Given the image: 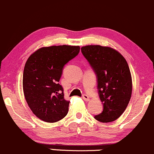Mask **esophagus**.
I'll return each instance as SVG.
<instances>
[{
    "label": "esophagus",
    "mask_w": 154,
    "mask_h": 154,
    "mask_svg": "<svg viewBox=\"0 0 154 154\" xmlns=\"http://www.w3.org/2000/svg\"><path fill=\"white\" fill-rule=\"evenodd\" d=\"M82 97H83V99L85 100V101H89V95H87V94H83Z\"/></svg>",
    "instance_id": "1"
}]
</instances>
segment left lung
Masks as SVG:
<instances>
[{"mask_svg":"<svg viewBox=\"0 0 154 154\" xmlns=\"http://www.w3.org/2000/svg\"><path fill=\"white\" fill-rule=\"evenodd\" d=\"M82 53L96 75L102 113L94 119L104 123L116 120L132 95V77L127 61L115 49L99 45L83 46Z\"/></svg>","mask_w":154,"mask_h":154,"instance_id":"8db88e82","label":"left lung"}]
</instances>
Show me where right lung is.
I'll return each instance as SVG.
<instances>
[{
	"label": "right lung",
	"instance_id": "right-lung-1",
	"mask_svg": "<svg viewBox=\"0 0 154 154\" xmlns=\"http://www.w3.org/2000/svg\"><path fill=\"white\" fill-rule=\"evenodd\" d=\"M80 47L52 46L31 54L23 72V91L29 107L38 118L49 123L63 119L70 101L59 84L64 66L79 54Z\"/></svg>",
	"mask_w": 154,
	"mask_h": 154
}]
</instances>
